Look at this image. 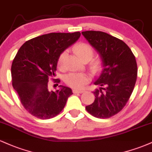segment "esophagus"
Instances as JSON below:
<instances>
[{
	"instance_id": "obj_1",
	"label": "esophagus",
	"mask_w": 152,
	"mask_h": 152,
	"mask_svg": "<svg viewBox=\"0 0 152 152\" xmlns=\"http://www.w3.org/2000/svg\"><path fill=\"white\" fill-rule=\"evenodd\" d=\"M84 90H78V89H74L73 90V93L74 94H82L83 93Z\"/></svg>"
}]
</instances>
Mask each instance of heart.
I'll return each mask as SVG.
<instances>
[{
	"label": "heart",
	"instance_id": "obj_1",
	"mask_svg": "<svg viewBox=\"0 0 152 152\" xmlns=\"http://www.w3.org/2000/svg\"><path fill=\"white\" fill-rule=\"evenodd\" d=\"M74 51L78 56L83 61H88L92 58L94 56V49L89 44L86 43H78L74 48ZM66 52L64 51L61 54L58 60L59 67H62L64 64ZM91 69L94 71H96L100 69L102 66V61L100 59H94L91 61ZM90 79V76L86 74L82 73H71L66 76L65 78L66 83L69 86L74 88H81L88 83Z\"/></svg>",
	"mask_w": 152,
	"mask_h": 152
}]
</instances>
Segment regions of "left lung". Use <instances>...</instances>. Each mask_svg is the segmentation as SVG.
I'll return each instance as SVG.
<instances>
[{"label":"left lung","instance_id":"left-lung-1","mask_svg":"<svg viewBox=\"0 0 152 152\" xmlns=\"http://www.w3.org/2000/svg\"><path fill=\"white\" fill-rule=\"evenodd\" d=\"M95 49L102 61V71L95 78L94 103L86 106L92 116L108 118L124 107L133 92L137 78L135 56L121 40L102 31L81 33Z\"/></svg>","mask_w":152,"mask_h":152}]
</instances>
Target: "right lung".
Listing matches in <instances>:
<instances>
[{"instance_id": "obj_1", "label": "right lung", "mask_w": 152, "mask_h": 152, "mask_svg": "<svg viewBox=\"0 0 152 152\" xmlns=\"http://www.w3.org/2000/svg\"><path fill=\"white\" fill-rule=\"evenodd\" d=\"M80 36V32L50 33L32 38L19 48L11 66L12 84L23 106L33 116L53 118L73 94L70 88L62 85L56 91H49L48 83L49 78L56 76L61 54Z\"/></svg>"}]
</instances>
